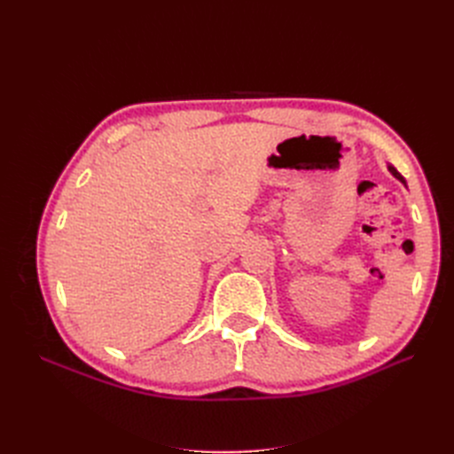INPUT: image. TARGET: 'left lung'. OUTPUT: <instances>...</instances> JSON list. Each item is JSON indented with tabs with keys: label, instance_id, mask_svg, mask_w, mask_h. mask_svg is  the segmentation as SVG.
I'll list each match as a JSON object with an SVG mask.
<instances>
[{
	"label": "left lung",
	"instance_id": "obj_1",
	"mask_svg": "<svg viewBox=\"0 0 454 454\" xmlns=\"http://www.w3.org/2000/svg\"><path fill=\"white\" fill-rule=\"evenodd\" d=\"M388 170H390V174H392V176L395 177V180H400V182H402V184H403V185L407 187V182H405V177H403V176H402L400 172H397V170H395V168L392 167V164H388Z\"/></svg>",
	"mask_w": 454,
	"mask_h": 454
}]
</instances>
